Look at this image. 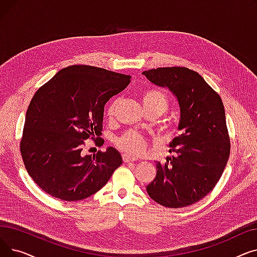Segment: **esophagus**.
Instances as JSON below:
<instances>
[{"label": "esophagus", "instance_id": "34e87169", "mask_svg": "<svg viewBox=\"0 0 257 257\" xmlns=\"http://www.w3.org/2000/svg\"><path fill=\"white\" fill-rule=\"evenodd\" d=\"M137 160V158H134L130 155H127V154H124L123 155V161L125 164H130V163H134V161Z\"/></svg>", "mask_w": 257, "mask_h": 257}]
</instances>
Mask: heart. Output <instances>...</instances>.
<instances>
[{
    "mask_svg": "<svg viewBox=\"0 0 257 257\" xmlns=\"http://www.w3.org/2000/svg\"><path fill=\"white\" fill-rule=\"evenodd\" d=\"M141 101L146 112L154 111L159 115L165 113L170 105V100L167 92L159 87H149L143 90ZM116 101H112L107 107V115H113L116 106ZM168 131H173V125L167 127ZM115 146L120 151L131 155H140L148 148L147 140L141 134L134 131H126L115 140Z\"/></svg>",
    "mask_w": 257,
    "mask_h": 257,
    "instance_id": "heart-1",
    "label": "heart"
}]
</instances>
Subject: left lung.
I'll list each match as a JSON object with an SVG mask.
<instances>
[{
    "mask_svg": "<svg viewBox=\"0 0 257 257\" xmlns=\"http://www.w3.org/2000/svg\"><path fill=\"white\" fill-rule=\"evenodd\" d=\"M143 74L177 97L181 130L170 144L176 156L156 164V177L147 193L169 208L190 206L213 190L230 154L223 102L203 77L187 67H157Z\"/></svg>",
    "mask_w": 257,
    "mask_h": 257,
    "instance_id": "8db88e82",
    "label": "left lung"
}]
</instances>
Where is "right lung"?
<instances>
[{
	"instance_id": "right-lung-1",
	"label": "right lung",
	"mask_w": 257,
	"mask_h": 257,
	"mask_svg": "<svg viewBox=\"0 0 257 257\" xmlns=\"http://www.w3.org/2000/svg\"><path fill=\"white\" fill-rule=\"evenodd\" d=\"M130 76L91 65H71L40 86L27 109L20 149L39 188L62 201L100 191L121 165L107 148L85 155L86 140L101 147L104 106L130 83Z\"/></svg>"
}]
</instances>
